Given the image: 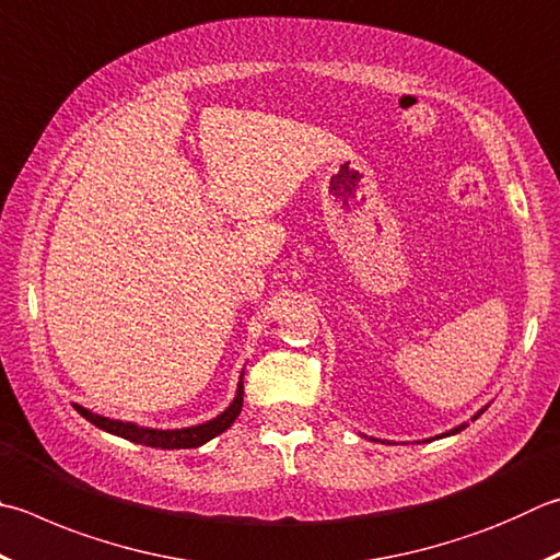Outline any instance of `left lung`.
<instances>
[{
    "label": "left lung",
    "mask_w": 560,
    "mask_h": 560,
    "mask_svg": "<svg viewBox=\"0 0 560 560\" xmlns=\"http://www.w3.org/2000/svg\"><path fill=\"white\" fill-rule=\"evenodd\" d=\"M475 419H477V416H475ZM465 429V425H457V429H453L451 433H457V431H463ZM451 433H445V435H451Z\"/></svg>",
    "instance_id": "8db88e82"
}]
</instances>
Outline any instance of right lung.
<instances>
[{
	"instance_id": "obj_1",
	"label": "right lung",
	"mask_w": 560,
	"mask_h": 560,
	"mask_svg": "<svg viewBox=\"0 0 560 560\" xmlns=\"http://www.w3.org/2000/svg\"><path fill=\"white\" fill-rule=\"evenodd\" d=\"M242 401H245V384L240 382L237 386V396L235 401L230 404L228 411H222L218 419H212L208 423L192 425V429H180V431H154V429H139L135 423H121L115 419H105V416H97L93 411L83 409V406L75 404V411L88 419L90 423H95L97 429H103L107 433H115L119 439H127L131 443H141V445H151V448H198V445L208 443L210 439H215L222 431H228L232 423L242 411Z\"/></svg>"
}]
</instances>
